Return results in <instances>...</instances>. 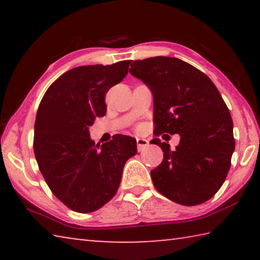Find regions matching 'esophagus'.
<instances>
[{
    "label": "esophagus",
    "mask_w": 260,
    "mask_h": 260,
    "mask_svg": "<svg viewBox=\"0 0 260 260\" xmlns=\"http://www.w3.org/2000/svg\"><path fill=\"white\" fill-rule=\"evenodd\" d=\"M136 143H138V150H139V151L143 150V149L146 148V147H148V144H149L148 140L142 139V138H138V139H136Z\"/></svg>",
    "instance_id": "34e87169"
}]
</instances>
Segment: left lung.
<instances>
[{
	"label": "left lung",
	"mask_w": 260,
	"mask_h": 260,
	"mask_svg": "<svg viewBox=\"0 0 260 260\" xmlns=\"http://www.w3.org/2000/svg\"><path fill=\"white\" fill-rule=\"evenodd\" d=\"M129 73L151 90L156 134L181 138L175 150L151 140L164 152L151 171L156 189L175 203H204L222 186L235 149L230 110L217 87L200 70L173 57L134 60Z\"/></svg>",
	"instance_id": "8db88e82"
}]
</instances>
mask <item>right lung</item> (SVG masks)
I'll use <instances>...</instances> for the list:
<instances>
[{"instance_id":"add662e5","label":"right lung","mask_w":260,"mask_h":260,"mask_svg":"<svg viewBox=\"0 0 260 260\" xmlns=\"http://www.w3.org/2000/svg\"><path fill=\"white\" fill-rule=\"evenodd\" d=\"M131 60L74 68L48 88L34 125V155L48 187L76 212L99 210L116 195L136 140L118 135L98 146L89 136L107 112L105 94L128 73Z\"/></svg>"}]
</instances>
